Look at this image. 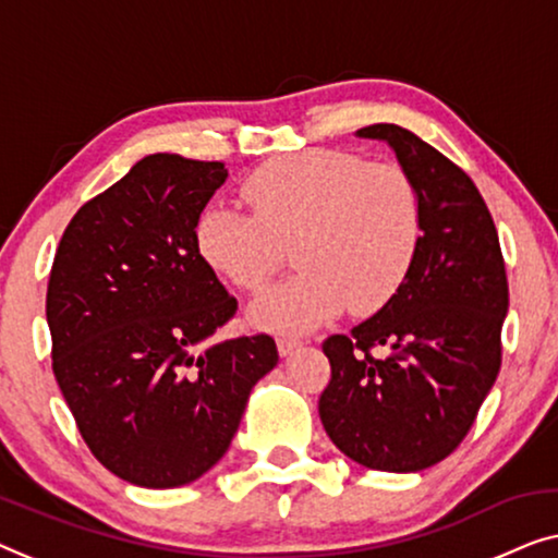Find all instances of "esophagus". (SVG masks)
Here are the masks:
<instances>
[{
    "instance_id": "34e87169",
    "label": "esophagus",
    "mask_w": 558,
    "mask_h": 558,
    "mask_svg": "<svg viewBox=\"0 0 558 558\" xmlns=\"http://www.w3.org/2000/svg\"><path fill=\"white\" fill-rule=\"evenodd\" d=\"M277 347H279L281 357H287V354H292L294 350H299V347H302V339H296V337H279L277 339Z\"/></svg>"
}]
</instances>
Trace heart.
I'll list each match as a JSON object with an SVG mask.
<instances>
[{"label":"heart","mask_w":558,"mask_h":558,"mask_svg":"<svg viewBox=\"0 0 558 558\" xmlns=\"http://www.w3.org/2000/svg\"><path fill=\"white\" fill-rule=\"evenodd\" d=\"M248 214L214 204L198 216L196 252L221 279L259 294L294 244L296 277L254 304L256 325L306 332L344 306L369 314L398 294L423 241V206L395 163L344 150L266 160L241 183Z\"/></svg>","instance_id":"1"}]
</instances>
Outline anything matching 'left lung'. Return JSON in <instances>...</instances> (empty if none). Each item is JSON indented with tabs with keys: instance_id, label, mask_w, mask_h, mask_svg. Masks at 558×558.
Returning <instances> with one entry per match:
<instances>
[{
	"instance_id": "8db88e82",
	"label": "left lung",
	"mask_w": 558,
	"mask_h": 558,
	"mask_svg": "<svg viewBox=\"0 0 558 558\" xmlns=\"http://www.w3.org/2000/svg\"><path fill=\"white\" fill-rule=\"evenodd\" d=\"M357 135L390 145L415 183L423 241L398 294L322 344L332 379L319 417L354 463L415 473L453 453L496 383L506 264L486 201L453 160L392 123Z\"/></svg>"
}]
</instances>
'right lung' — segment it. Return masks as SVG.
Returning a JSON list of instances; mask_svg holds the SVG:
<instances>
[{"instance_id":"obj_1","label":"right lung","mask_w":558,"mask_h":558,"mask_svg":"<svg viewBox=\"0 0 558 558\" xmlns=\"http://www.w3.org/2000/svg\"><path fill=\"white\" fill-rule=\"evenodd\" d=\"M219 160L153 153L80 208L47 284L52 373L93 456L133 486L175 488L219 463L279 362L269 335L216 342L236 299L193 229Z\"/></svg>"}]
</instances>
